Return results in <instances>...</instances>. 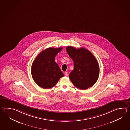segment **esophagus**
I'll return each instance as SVG.
<instances>
[{
    "label": "esophagus",
    "instance_id": "obj_1",
    "mask_svg": "<svg viewBox=\"0 0 130 130\" xmlns=\"http://www.w3.org/2000/svg\"><path fill=\"white\" fill-rule=\"evenodd\" d=\"M64 74L66 75V76H68L69 75V73L67 72H64Z\"/></svg>",
    "mask_w": 130,
    "mask_h": 130
}]
</instances>
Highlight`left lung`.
<instances>
[{
	"label": "left lung",
	"instance_id": "8db88e82",
	"mask_svg": "<svg viewBox=\"0 0 130 130\" xmlns=\"http://www.w3.org/2000/svg\"><path fill=\"white\" fill-rule=\"evenodd\" d=\"M66 51L74 61V69L69 77L74 86L85 90L92 87L98 79L100 67L95 57L85 48L68 46Z\"/></svg>",
	"mask_w": 130,
	"mask_h": 130
}]
</instances>
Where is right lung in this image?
Segmentation results:
<instances>
[{
    "mask_svg": "<svg viewBox=\"0 0 130 130\" xmlns=\"http://www.w3.org/2000/svg\"><path fill=\"white\" fill-rule=\"evenodd\" d=\"M62 48H47L40 52L31 66L33 79L39 87L45 89L53 88L64 74L55 58Z\"/></svg>",
    "mask_w": 130,
    "mask_h": 130,
    "instance_id": "add662e5",
    "label": "right lung"
}]
</instances>
